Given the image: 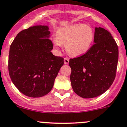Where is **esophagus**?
<instances>
[{
	"mask_svg": "<svg viewBox=\"0 0 127 127\" xmlns=\"http://www.w3.org/2000/svg\"><path fill=\"white\" fill-rule=\"evenodd\" d=\"M68 63H69V59L68 58H64V64H65L67 65L68 64Z\"/></svg>",
	"mask_w": 127,
	"mask_h": 127,
	"instance_id": "1",
	"label": "esophagus"
}]
</instances>
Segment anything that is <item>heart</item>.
<instances>
[{
  "mask_svg": "<svg viewBox=\"0 0 127 127\" xmlns=\"http://www.w3.org/2000/svg\"><path fill=\"white\" fill-rule=\"evenodd\" d=\"M94 39L95 32L90 26L74 24L59 28L53 38V43L57 47L65 43L67 53L76 57L86 53L90 49Z\"/></svg>",
  "mask_w": 127,
  "mask_h": 127,
  "instance_id": "heart-1",
  "label": "heart"
}]
</instances>
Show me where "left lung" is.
<instances>
[{"label": "left lung", "instance_id": "obj_1", "mask_svg": "<svg viewBox=\"0 0 127 127\" xmlns=\"http://www.w3.org/2000/svg\"><path fill=\"white\" fill-rule=\"evenodd\" d=\"M94 43L86 53L69 60L72 87L83 98L105 93L116 76L118 48L111 33L103 28H95Z\"/></svg>", "mask_w": 127, "mask_h": 127}]
</instances>
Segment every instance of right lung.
I'll return each instance as SVG.
<instances>
[{"label":"right lung","instance_id":"1","mask_svg":"<svg viewBox=\"0 0 127 127\" xmlns=\"http://www.w3.org/2000/svg\"><path fill=\"white\" fill-rule=\"evenodd\" d=\"M50 38L48 26H33L19 32L10 46L9 75L18 90L28 97L50 93L64 65V59L51 52Z\"/></svg>","mask_w":127,"mask_h":127}]
</instances>
